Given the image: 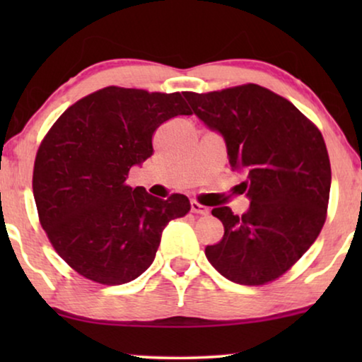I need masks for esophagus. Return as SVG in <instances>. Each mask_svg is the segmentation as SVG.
Instances as JSON below:
<instances>
[{
    "mask_svg": "<svg viewBox=\"0 0 362 362\" xmlns=\"http://www.w3.org/2000/svg\"><path fill=\"white\" fill-rule=\"evenodd\" d=\"M191 211L194 212V214H201V216L209 214V209H207L206 206L199 204V202H197V201H191Z\"/></svg>",
    "mask_w": 362,
    "mask_h": 362,
    "instance_id": "1",
    "label": "esophagus"
}]
</instances>
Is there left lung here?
Instances as JSON below:
<instances>
[{
  "label": "left lung",
  "instance_id": "left-lung-1",
  "mask_svg": "<svg viewBox=\"0 0 362 362\" xmlns=\"http://www.w3.org/2000/svg\"><path fill=\"white\" fill-rule=\"evenodd\" d=\"M192 112L224 136L230 166L250 207L212 209L224 237L206 247L211 265L240 285L280 279L320 235L326 221L331 165L323 135L293 103L257 83L207 93L185 92Z\"/></svg>",
  "mask_w": 362,
  "mask_h": 362
}]
</instances>
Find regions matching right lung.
Returning a JSON list of instances; mask_svg holds the SVG:
<instances>
[{
	"label": "right lung",
	"instance_id": "add662e5",
	"mask_svg": "<svg viewBox=\"0 0 362 362\" xmlns=\"http://www.w3.org/2000/svg\"><path fill=\"white\" fill-rule=\"evenodd\" d=\"M192 115L180 92L110 86L67 108L42 138L33 192L54 250L86 279L122 285L155 260L166 224L191 209L185 194L168 199L127 185L132 166L153 155V133Z\"/></svg>",
	"mask_w": 362,
	"mask_h": 362
}]
</instances>
